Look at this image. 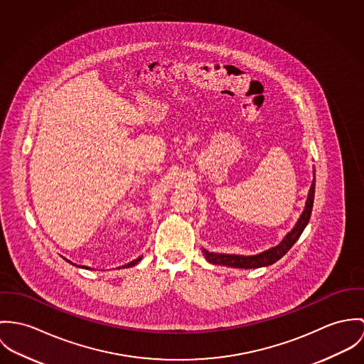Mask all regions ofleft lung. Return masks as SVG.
<instances>
[{"instance_id": "8db88e82", "label": "left lung", "mask_w": 364, "mask_h": 364, "mask_svg": "<svg viewBox=\"0 0 364 364\" xmlns=\"http://www.w3.org/2000/svg\"><path fill=\"white\" fill-rule=\"evenodd\" d=\"M314 193H316V177L313 180L310 193H309V198L306 202V208L300 216V219L297 220L296 226L293 228V230L290 233L286 235V237L283 239L282 242L268 251H264L262 254L258 255H252V257H242V255H228V254H213L209 252L206 250H203V255L205 258L215 264V265H226V267H233V268H244V269H250V268H259V267H267L271 265L274 262H277L279 258H282L283 255L291 248V245L297 242V239L301 236L304 228L307 226L310 216H311V210H313V203H314Z\"/></svg>"}]
</instances>
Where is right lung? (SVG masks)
<instances>
[{"label": "right lung", "mask_w": 364, "mask_h": 364, "mask_svg": "<svg viewBox=\"0 0 364 364\" xmlns=\"http://www.w3.org/2000/svg\"><path fill=\"white\" fill-rule=\"evenodd\" d=\"M141 258H142V257H139V258H136V259H134V261H132V262H129V264H127V265H124V267H125V268H129V267H134V265H135V264H136V262H138V261H141Z\"/></svg>", "instance_id": "obj_1"}]
</instances>
